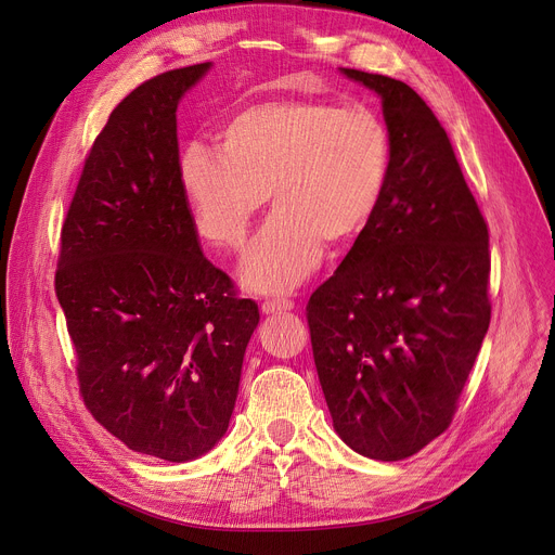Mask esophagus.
Wrapping results in <instances>:
<instances>
[{
	"label": "esophagus",
	"mask_w": 555,
	"mask_h": 555,
	"mask_svg": "<svg viewBox=\"0 0 555 555\" xmlns=\"http://www.w3.org/2000/svg\"><path fill=\"white\" fill-rule=\"evenodd\" d=\"M295 308V301L293 299H285V297H274V299H266L260 304V310L266 314H281V312H287Z\"/></svg>",
	"instance_id": "34e87169"
}]
</instances>
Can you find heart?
<instances>
[{"instance_id":"obj_1","label":"heart","mask_w":555,"mask_h":555,"mask_svg":"<svg viewBox=\"0 0 555 555\" xmlns=\"http://www.w3.org/2000/svg\"><path fill=\"white\" fill-rule=\"evenodd\" d=\"M220 151L191 143L180 157L195 231L220 251H238L254 216L276 211L247 249L241 279L262 295L287 293L324 256L326 241H356L389 184L393 145L366 105L279 99L243 107L222 126Z\"/></svg>"}]
</instances>
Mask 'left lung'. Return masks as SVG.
I'll return each instance as SVG.
<instances>
[{"mask_svg":"<svg viewBox=\"0 0 555 555\" xmlns=\"http://www.w3.org/2000/svg\"><path fill=\"white\" fill-rule=\"evenodd\" d=\"M383 99L391 175L380 209L308 306L341 441L400 461L441 436L490 324L488 224L450 137L410 85L341 69Z\"/></svg>","mask_w":555,"mask_h":555,"instance_id":"1","label":"left lung"}]
</instances>
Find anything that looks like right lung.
<instances>
[{
    "label": "right lung",
    "instance_id": "right-lung-1",
    "mask_svg": "<svg viewBox=\"0 0 555 555\" xmlns=\"http://www.w3.org/2000/svg\"><path fill=\"white\" fill-rule=\"evenodd\" d=\"M209 67L164 72L112 109L55 270L85 406L130 450L172 463L222 439L260 319L202 254L180 186L175 112Z\"/></svg>",
    "mask_w": 555,
    "mask_h": 555
}]
</instances>
